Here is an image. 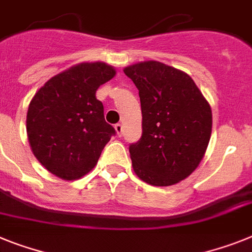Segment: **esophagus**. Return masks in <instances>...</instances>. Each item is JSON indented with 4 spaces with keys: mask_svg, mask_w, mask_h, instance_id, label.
<instances>
[{
    "mask_svg": "<svg viewBox=\"0 0 252 252\" xmlns=\"http://www.w3.org/2000/svg\"><path fill=\"white\" fill-rule=\"evenodd\" d=\"M115 130H116V132H117L118 136L121 137V136H122V132H124V128H122V125H121V124L115 125Z\"/></svg>",
    "mask_w": 252,
    "mask_h": 252,
    "instance_id": "1",
    "label": "esophagus"
}]
</instances>
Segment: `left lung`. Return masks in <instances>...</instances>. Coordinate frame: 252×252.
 I'll use <instances>...</instances> for the list:
<instances>
[{
  "instance_id": "1",
  "label": "left lung",
  "mask_w": 252,
  "mask_h": 252,
  "mask_svg": "<svg viewBox=\"0 0 252 252\" xmlns=\"http://www.w3.org/2000/svg\"><path fill=\"white\" fill-rule=\"evenodd\" d=\"M139 90L143 135L131 144L137 177L153 186H171L192 173L212 135V108L184 71L158 61L124 68Z\"/></svg>"
}]
</instances>
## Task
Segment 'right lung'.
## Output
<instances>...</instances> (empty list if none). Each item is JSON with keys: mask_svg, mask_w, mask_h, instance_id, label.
I'll list each match as a JSON object with an SVG mask.
<instances>
[{"mask_svg": "<svg viewBox=\"0 0 252 252\" xmlns=\"http://www.w3.org/2000/svg\"><path fill=\"white\" fill-rule=\"evenodd\" d=\"M113 66L83 62L51 77L30 100L27 134L47 171L72 181L89 173L116 134L95 93L115 77Z\"/></svg>", "mask_w": 252, "mask_h": 252, "instance_id": "right-lung-1", "label": "right lung"}]
</instances>
